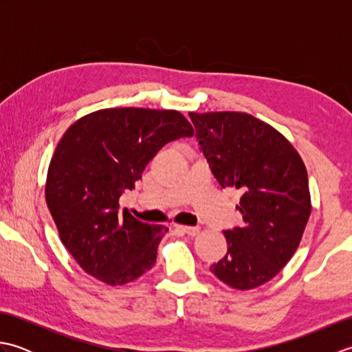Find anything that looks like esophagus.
<instances>
[{
	"label": "esophagus",
	"instance_id": "34e87169",
	"mask_svg": "<svg viewBox=\"0 0 352 352\" xmlns=\"http://www.w3.org/2000/svg\"><path fill=\"white\" fill-rule=\"evenodd\" d=\"M175 228L183 231V233H186L188 236H197L201 231L199 227H188V226H175Z\"/></svg>",
	"mask_w": 352,
	"mask_h": 352
}]
</instances>
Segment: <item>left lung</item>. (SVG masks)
I'll return each instance as SVG.
<instances>
[{
  "label": "left lung",
  "mask_w": 352,
  "mask_h": 352,
  "mask_svg": "<svg viewBox=\"0 0 352 352\" xmlns=\"http://www.w3.org/2000/svg\"><path fill=\"white\" fill-rule=\"evenodd\" d=\"M201 151L222 188L241 189L243 227L223 231L228 251L210 271L248 290L272 280L294 256L311 213L307 169L274 126L241 111L189 113Z\"/></svg>",
  "instance_id": "obj_1"
}]
</instances>
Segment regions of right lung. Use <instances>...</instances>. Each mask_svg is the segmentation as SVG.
Masks as SVG:
<instances>
[{
    "label": "right lung",
    "mask_w": 352,
    "mask_h": 352,
    "mask_svg": "<svg viewBox=\"0 0 352 352\" xmlns=\"http://www.w3.org/2000/svg\"><path fill=\"white\" fill-rule=\"evenodd\" d=\"M193 136L177 110L102 109L74 122L52 155L45 199L58 236L85 272L110 286L139 278L155 263L168 228L119 213V197L134 189L168 142Z\"/></svg>",
    "instance_id": "obj_1"
}]
</instances>
